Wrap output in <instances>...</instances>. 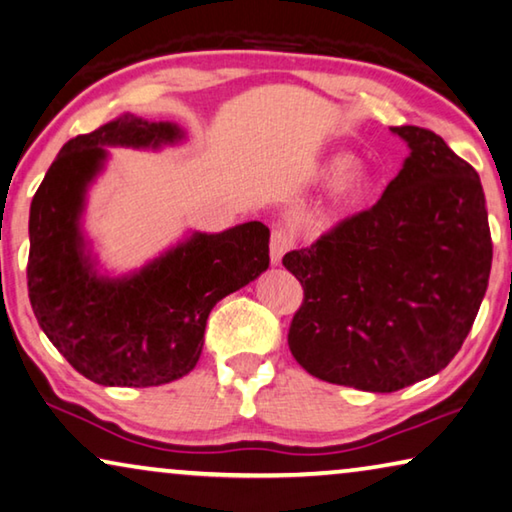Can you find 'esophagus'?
<instances>
[{"mask_svg":"<svg viewBox=\"0 0 512 512\" xmlns=\"http://www.w3.org/2000/svg\"><path fill=\"white\" fill-rule=\"evenodd\" d=\"M271 264L278 266L282 262V257H285L291 248H294V234L285 227H275L271 232Z\"/></svg>","mask_w":512,"mask_h":512,"instance_id":"obj_1","label":"esophagus"}]
</instances>
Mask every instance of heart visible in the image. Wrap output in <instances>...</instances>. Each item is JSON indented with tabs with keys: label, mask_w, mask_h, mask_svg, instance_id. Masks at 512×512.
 Here are the masks:
<instances>
[{
	"label": "heart",
	"mask_w": 512,
	"mask_h": 512,
	"mask_svg": "<svg viewBox=\"0 0 512 512\" xmlns=\"http://www.w3.org/2000/svg\"><path fill=\"white\" fill-rule=\"evenodd\" d=\"M348 166H351V157H346V154H337V157H332L328 164L323 166V175L337 177L342 175ZM371 189H373V180L367 170L353 168L337 182L335 196L342 205L353 207V205H360V202L369 196Z\"/></svg>",
	"instance_id": "heart-1"
}]
</instances>
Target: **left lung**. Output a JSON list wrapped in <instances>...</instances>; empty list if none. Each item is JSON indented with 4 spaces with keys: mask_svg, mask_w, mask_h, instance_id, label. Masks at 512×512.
<instances>
[{
    "mask_svg": "<svg viewBox=\"0 0 512 512\" xmlns=\"http://www.w3.org/2000/svg\"><path fill=\"white\" fill-rule=\"evenodd\" d=\"M367 212L282 257L303 285L289 326L296 362L326 383L396 392L435 376L474 326L492 237L476 170L431 129Z\"/></svg>",
    "mask_w": 512,
    "mask_h": 512,
    "instance_id": "8db88e82",
    "label": "left lung"
}]
</instances>
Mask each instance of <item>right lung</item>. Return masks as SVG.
Returning a JSON list of instances; mask_svg holds the SVG:
<instances>
[{
    "label": "right lung",
    "instance_id": "obj_1",
    "mask_svg": "<svg viewBox=\"0 0 512 512\" xmlns=\"http://www.w3.org/2000/svg\"><path fill=\"white\" fill-rule=\"evenodd\" d=\"M177 125L123 116L63 145L29 214L27 287L38 326L81 376L107 387H154L189 373L218 300L269 269V227L250 221L196 232L129 278L109 280L84 255L79 214L104 145L159 148Z\"/></svg>",
    "mask_w": 512,
    "mask_h": 512
}]
</instances>
